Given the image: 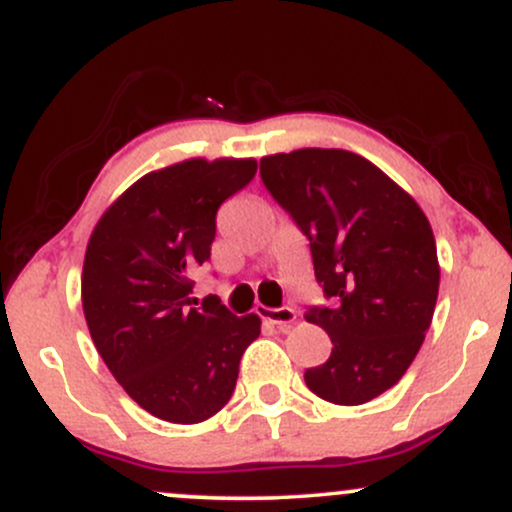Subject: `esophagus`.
<instances>
[{
	"label": "esophagus",
	"mask_w": 512,
	"mask_h": 512,
	"mask_svg": "<svg viewBox=\"0 0 512 512\" xmlns=\"http://www.w3.org/2000/svg\"><path fill=\"white\" fill-rule=\"evenodd\" d=\"M257 315L281 332H289L293 322H296V310L289 308V305H281V308H264V305H260V308H257Z\"/></svg>",
	"instance_id": "1"
}]
</instances>
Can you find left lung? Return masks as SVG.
Here are the masks:
<instances>
[{"instance_id": "1", "label": "left lung", "mask_w": 512, "mask_h": 512, "mask_svg": "<svg viewBox=\"0 0 512 512\" xmlns=\"http://www.w3.org/2000/svg\"><path fill=\"white\" fill-rule=\"evenodd\" d=\"M264 187L308 238L325 301L305 320L330 334L332 354L305 385L356 407L407 373L438 301V252L419 204L363 156L298 149L260 161Z\"/></svg>"}]
</instances>
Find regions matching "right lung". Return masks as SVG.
<instances>
[{
  "label": "right lung",
  "instance_id": "right-lung-1",
  "mask_svg": "<svg viewBox=\"0 0 512 512\" xmlns=\"http://www.w3.org/2000/svg\"><path fill=\"white\" fill-rule=\"evenodd\" d=\"M252 158L175 163L144 175L103 214L88 240L81 301L93 344L139 407L199 424L236 390L260 317H238L216 296L202 308L190 279L211 257L216 211L250 185Z\"/></svg>",
  "mask_w": 512,
  "mask_h": 512
}]
</instances>
